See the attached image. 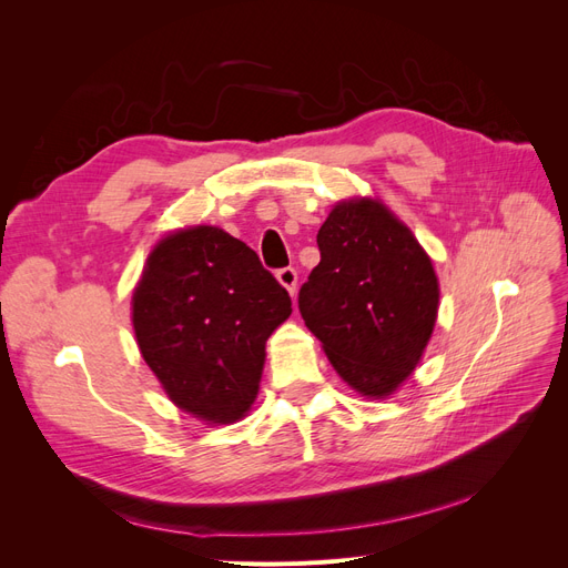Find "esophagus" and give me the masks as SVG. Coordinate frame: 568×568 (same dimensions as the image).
I'll return each mask as SVG.
<instances>
[{"label": "esophagus", "instance_id": "esophagus-1", "mask_svg": "<svg viewBox=\"0 0 568 568\" xmlns=\"http://www.w3.org/2000/svg\"><path fill=\"white\" fill-rule=\"evenodd\" d=\"M277 280H280V284L288 291L291 296L296 294V284H298V272L294 270V267H282V270H277Z\"/></svg>", "mask_w": 568, "mask_h": 568}]
</instances>
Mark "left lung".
<instances>
[{"mask_svg":"<svg viewBox=\"0 0 568 568\" xmlns=\"http://www.w3.org/2000/svg\"><path fill=\"white\" fill-rule=\"evenodd\" d=\"M298 311L338 376L386 398L415 372L438 315V277L415 234L379 199L336 203Z\"/></svg>","mask_w":568,"mask_h":568,"instance_id":"obj_1","label":"left lung"}]
</instances>
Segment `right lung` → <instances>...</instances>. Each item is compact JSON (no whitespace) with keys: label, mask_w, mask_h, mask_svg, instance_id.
<instances>
[{"label":"right lung","mask_w":568,"mask_h":568,"mask_svg":"<svg viewBox=\"0 0 568 568\" xmlns=\"http://www.w3.org/2000/svg\"><path fill=\"white\" fill-rule=\"evenodd\" d=\"M288 315L286 288L255 251L211 225L161 239L132 294L144 363L170 400L209 424L251 409L265 341Z\"/></svg>","instance_id":"right-lung-1"}]
</instances>
